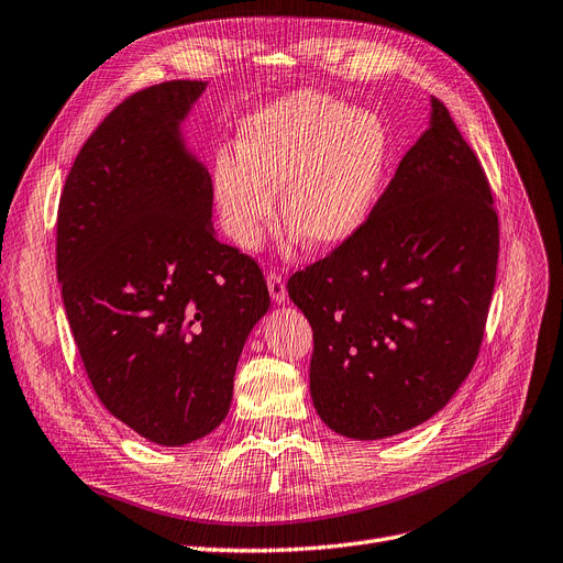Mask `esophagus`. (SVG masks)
I'll list each match as a JSON object with an SVG mask.
<instances>
[{
    "label": "esophagus",
    "mask_w": 563,
    "mask_h": 563,
    "mask_svg": "<svg viewBox=\"0 0 563 563\" xmlns=\"http://www.w3.org/2000/svg\"><path fill=\"white\" fill-rule=\"evenodd\" d=\"M267 288H269V298H273L277 305H284L288 294H286V284L279 273H269L267 275Z\"/></svg>",
    "instance_id": "obj_1"
}]
</instances>
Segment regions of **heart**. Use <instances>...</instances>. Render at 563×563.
I'll return each mask as SVG.
<instances>
[{
    "label": "heart",
    "instance_id": "obj_1",
    "mask_svg": "<svg viewBox=\"0 0 563 563\" xmlns=\"http://www.w3.org/2000/svg\"><path fill=\"white\" fill-rule=\"evenodd\" d=\"M386 162V129L372 112L317 92L282 99L242 122L238 150L214 154L221 229L240 250H256L284 181L286 227L309 250H336L365 227Z\"/></svg>",
    "mask_w": 563,
    "mask_h": 563
}]
</instances>
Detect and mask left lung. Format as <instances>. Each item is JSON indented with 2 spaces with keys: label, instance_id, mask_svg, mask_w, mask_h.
<instances>
[{
  "label": "left lung",
  "instance_id": "left-lung-1",
  "mask_svg": "<svg viewBox=\"0 0 563 563\" xmlns=\"http://www.w3.org/2000/svg\"><path fill=\"white\" fill-rule=\"evenodd\" d=\"M430 103V126L365 227L286 286L313 330V409L357 441L407 432L451 401L478 357L497 279L485 170L448 108Z\"/></svg>",
  "mask_w": 563,
  "mask_h": 563
}]
</instances>
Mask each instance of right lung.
<instances>
[{
  "label": "right lung",
  "instance_id": "add662e5",
  "mask_svg": "<svg viewBox=\"0 0 563 563\" xmlns=\"http://www.w3.org/2000/svg\"><path fill=\"white\" fill-rule=\"evenodd\" d=\"M203 80L120 103L87 139L57 214V282L103 407L159 445L231 409L246 336L269 309L261 267L212 229V179L183 122Z\"/></svg>",
  "mask_w": 563,
  "mask_h": 563
}]
</instances>
